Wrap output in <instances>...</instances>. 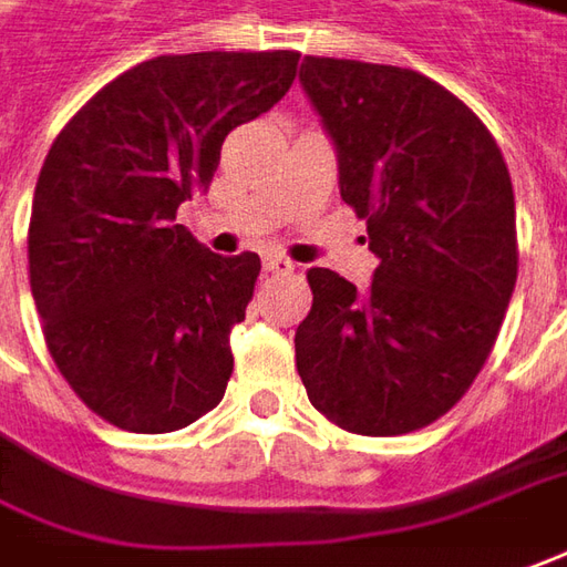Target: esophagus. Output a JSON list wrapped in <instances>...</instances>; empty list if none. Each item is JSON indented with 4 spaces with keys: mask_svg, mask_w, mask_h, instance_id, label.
I'll list each match as a JSON object with an SVG mask.
<instances>
[{
    "mask_svg": "<svg viewBox=\"0 0 567 567\" xmlns=\"http://www.w3.org/2000/svg\"><path fill=\"white\" fill-rule=\"evenodd\" d=\"M264 269L276 272V276H288V272H295V260H288L282 254H267L264 257Z\"/></svg>",
    "mask_w": 567,
    "mask_h": 567,
    "instance_id": "obj_1",
    "label": "esophagus"
}]
</instances>
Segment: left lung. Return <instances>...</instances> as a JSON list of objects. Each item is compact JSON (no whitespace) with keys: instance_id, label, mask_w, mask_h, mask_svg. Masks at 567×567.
Here are the masks:
<instances>
[{"instance_id":"left-lung-1","label":"left lung","mask_w":567,"mask_h":567,"mask_svg":"<svg viewBox=\"0 0 567 567\" xmlns=\"http://www.w3.org/2000/svg\"><path fill=\"white\" fill-rule=\"evenodd\" d=\"M300 86L379 267L363 295L332 269L307 272L298 375L344 431L425 429L472 388L515 291L509 167L487 126L419 71L307 55Z\"/></svg>"}]
</instances>
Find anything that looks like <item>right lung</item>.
<instances>
[{
    "mask_svg": "<svg viewBox=\"0 0 567 567\" xmlns=\"http://www.w3.org/2000/svg\"><path fill=\"white\" fill-rule=\"evenodd\" d=\"M298 58L142 61L95 92L45 154L27 235L37 313L61 375L117 429H186L226 394L229 334L260 257H219L176 210L207 192L223 138L288 92Z\"/></svg>",
    "mask_w": 567,
    "mask_h": 567,
    "instance_id": "obj_1",
    "label": "right lung"
}]
</instances>
